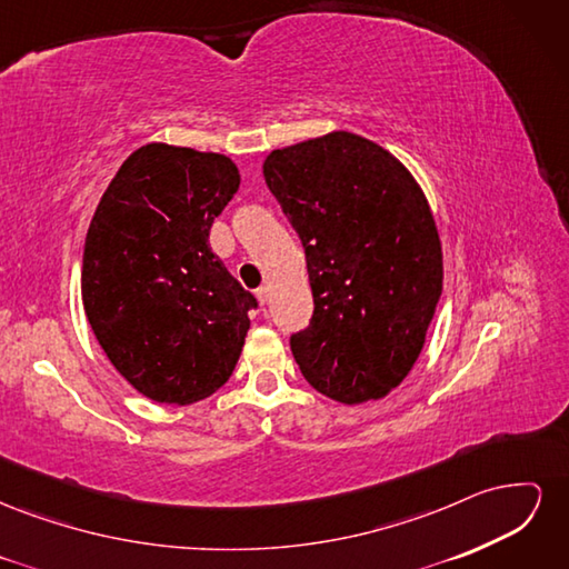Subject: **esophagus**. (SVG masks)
Instances as JSON below:
<instances>
[{
    "instance_id": "1",
    "label": "esophagus",
    "mask_w": 569,
    "mask_h": 569,
    "mask_svg": "<svg viewBox=\"0 0 569 569\" xmlns=\"http://www.w3.org/2000/svg\"><path fill=\"white\" fill-rule=\"evenodd\" d=\"M256 297H258V301H261L263 306L268 303V299H270V291H268V287H258L256 289Z\"/></svg>"
}]
</instances>
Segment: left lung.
I'll return each mask as SVG.
<instances>
[{"label":"left lung","mask_w":569,"mask_h":569,"mask_svg":"<svg viewBox=\"0 0 569 569\" xmlns=\"http://www.w3.org/2000/svg\"><path fill=\"white\" fill-rule=\"evenodd\" d=\"M266 184L297 230L313 318L289 337L313 389L339 403L403 382L441 297V242L418 182L353 132L274 149Z\"/></svg>","instance_id":"8db88e82"}]
</instances>
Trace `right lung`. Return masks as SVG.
Listing matches in <instances>:
<instances>
[{
	"mask_svg": "<svg viewBox=\"0 0 569 569\" xmlns=\"http://www.w3.org/2000/svg\"><path fill=\"white\" fill-rule=\"evenodd\" d=\"M239 187L222 153L147 144L118 168L90 222L82 303L113 368L159 403L230 380L256 297L209 244Z\"/></svg>",
	"mask_w": 569,
	"mask_h": 569,
	"instance_id": "obj_1",
	"label": "right lung"
}]
</instances>
